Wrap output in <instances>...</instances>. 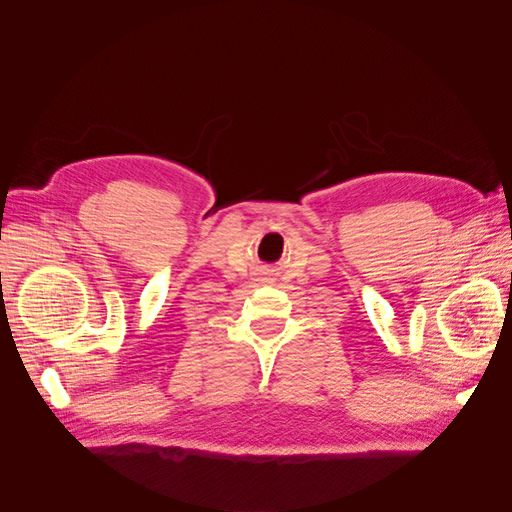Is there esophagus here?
Here are the masks:
<instances>
[{
	"instance_id": "1",
	"label": "esophagus",
	"mask_w": 512,
	"mask_h": 512,
	"mask_svg": "<svg viewBox=\"0 0 512 512\" xmlns=\"http://www.w3.org/2000/svg\"><path fill=\"white\" fill-rule=\"evenodd\" d=\"M260 282H271V277H269L267 273H262V277H260Z\"/></svg>"
}]
</instances>
